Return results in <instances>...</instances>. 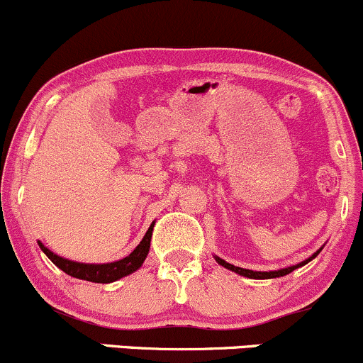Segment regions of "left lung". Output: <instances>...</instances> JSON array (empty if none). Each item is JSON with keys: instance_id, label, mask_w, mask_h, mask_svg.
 I'll use <instances>...</instances> for the list:
<instances>
[{"instance_id": "8db88e82", "label": "left lung", "mask_w": 363, "mask_h": 363, "mask_svg": "<svg viewBox=\"0 0 363 363\" xmlns=\"http://www.w3.org/2000/svg\"><path fill=\"white\" fill-rule=\"evenodd\" d=\"M319 252H320V249H319V251H315L314 254H312L311 257H307L306 261L298 262V264L289 266V268H281V269H278V272H252V269H244V268H239V266L230 264V262L223 261L222 257H218V256H215V259H216V262H218V264H222L223 268H227V269H230V272H235V273L242 274V277H245V278H252V280H268V278H280V277H285V274L291 273V272H294V269L301 268V266L307 264V262L314 259V257L318 256Z\"/></svg>"}]
</instances>
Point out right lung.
Listing matches in <instances>:
<instances>
[{"mask_svg":"<svg viewBox=\"0 0 363 363\" xmlns=\"http://www.w3.org/2000/svg\"><path fill=\"white\" fill-rule=\"evenodd\" d=\"M153 225H155V222L150 225L147 234H145L141 242L136 245V249L129 254V256L114 262H104V264H86V262L65 259V257L49 251L43 242H39V247L43 249V252L57 266V268L62 269L66 274H69V277L94 283H112L119 280V278L128 277V274H131L133 272H136V269L143 264V261L147 259L150 251V240H152Z\"/></svg>","mask_w":363,"mask_h":363,"instance_id":"right-lung-1","label":"right lung"}]
</instances>
